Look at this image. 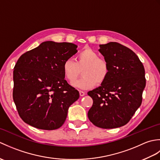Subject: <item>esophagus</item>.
I'll return each instance as SVG.
<instances>
[{
	"label": "esophagus",
	"mask_w": 160,
	"mask_h": 160,
	"mask_svg": "<svg viewBox=\"0 0 160 160\" xmlns=\"http://www.w3.org/2000/svg\"><path fill=\"white\" fill-rule=\"evenodd\" d=\"M79 93H80V96H84V95H85V93H86L85 91H80Z\"/></svg>",
	"instance_id": "obj_1"
}]
</instances>
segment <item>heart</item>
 <instances>
[{
  "label": "heart",
  "instance_id": "obj_1",
  "mask_svg": "<svg viewBox=\"0 0 160 160\" xmlns=\"http://www.w3.org/2000/svg\"><path fill=\"white\" fill-rule=\"evenodd\" d=\"M83 69V76L74 80L79 75V69ZM64 76L67 81L78 89H88L96 83L104 82L109 74V65L106 60L99 58L98 53L91 48H85L78 53L76 62L71 59L64 60L62 65Z\"/></svg>",
  "mask_w": 160,
  "mask_h": 160
}]
</instances>
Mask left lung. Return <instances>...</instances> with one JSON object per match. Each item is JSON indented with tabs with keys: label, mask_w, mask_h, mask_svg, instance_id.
I'll return each mask as SVG.
<instances>
[{
	"label": "left lung",
	"mask_w": 160,
	"mask_h": 160,
	"mask_svg": "<svg viewBox=\"0 0 160 160\" xmlns=\"http://www.w3.org/2000/svg\"><path fill=\"white\" fill-rule=\"evenodd\" d=\"M99 52L108 63L109 74L100 87L88 92L93 101L88 118L99 128H118L130 121L142 104L144 67L136 54L120 43L100 45Z\"/></svg>",
	"instance_id": "left-lung-1"
}]
</instances>
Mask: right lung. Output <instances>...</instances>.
<instances>
[{
    "mask_svg": "<svg viewBox=\"0 0 160 160\" xmlns=\"http://www.w3.org/2000/svg\"><path fill=\"white\" fill-rule=\"evenodd\" d=\"M71 42L46 41L19 58L13 69V99L25 123L43 130L62 127L80 97L64 80V60L77 53Z\"/></svg>",
    "mask_w": 160,
    "mask_h": 160,
    "instance_id": "obj_1",
    "label": "right lung"
}]
</instances>
